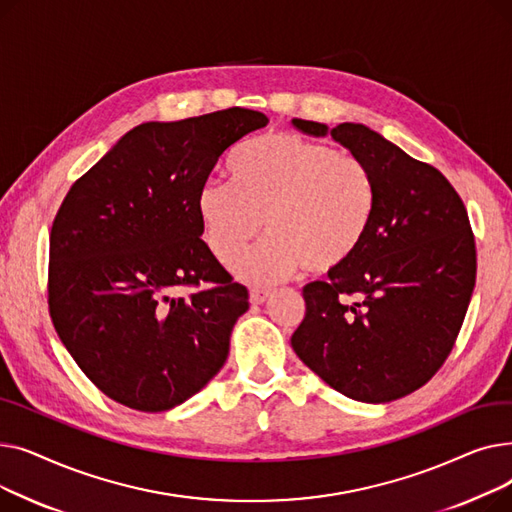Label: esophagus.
<instances>
[{
	"instance_id": "1",
	"label": "esophagus",
	"mask_w": 512,
	"mask_h": 512,
	"mask_svg": "<svg viewBox=\"0 0 512 512\" xmlns=\"http://www.w3.org/2000/svg\"><path fill=\"white\" fill-rule=\"evenodd\" d=\"M270 294H272V290H267V288H253L249 297H251L253 305H261V303L270 299Z\"/></svg>"
}]
</instances>
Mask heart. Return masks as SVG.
<instances>
[{"mask_svg":"<svg viewBox=\"0 0 512 512\" xmlns=\"http://www.w3.org/2000/svg\"><path fill=\"white\" fill-rule=\"evenodd\" d=\"M230 182L209 180L197 195L205 242L230 265L261 232L270 234L234 263L249 282H274L307 267L340 270L371 228L375 180L361 159L294 132H267L236 149Z\"/></svg>","mask_w":512,"mask_h":512,"instance_id":"b5f03b06","label":"heart"}]
</instances>
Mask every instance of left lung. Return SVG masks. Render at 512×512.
Wrapping results in <instances>:
<instances>
[{"mask_svg":"<svg viewBox=\"0 0 512 512\" xmlns=\"http://www.w3.org/2000/svg\"><path fill=\"white\" fill-rule=\"evenodd\" d=\"M332 139L375 180V215L357 255L303 288L305 317L290 344L340 394L390 402L427 384L450 355L475 288L467 209L434 166L365 124L336 128L294 118Z\"/></svg>","mask_w":512,"mask_h":512,"instance_id":"obj_1","label":"left lung"}]
</instances>
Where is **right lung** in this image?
<instances>
[{"instance_id":"1","label":"right lung","mask_w":512,"mask_h":512,"mask_svg":"<svg viewBox=\"0 0 512 512\" xmlns=\"http://www.w3.org/2000/svg\"><path fill=\"white\" fill-rule=\"evenodd\" d=\"M267 122L245 107L145 122L80 176L58 209L49 234L53 328L120 405L174 409L224 367L249 292L201 240L197 195L220 155ZM205 281L188 300L177 294Z\"/></svg>"}]
</instances>
